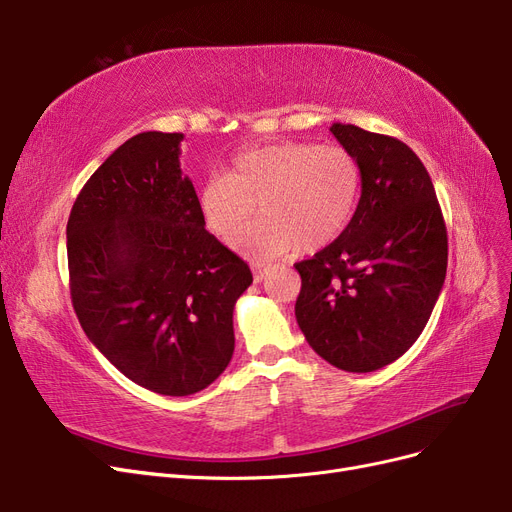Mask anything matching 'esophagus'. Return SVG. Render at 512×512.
<instances>
[{
	"label": "esophagus",
	"instance_id": "esophagus-1",
	"mask_svg": "<svg viewBox=\"0 0 512 512\" xmlns=\"http://www.w3.org/2000/svg\"><path fill=\"white\" fill-rule=\"evenodd\" d=\"M252 271H254V282H262L269 275L271 265H265V262H254Z\"/></svg>",
	"mask_w": 512,
	"mask_h": 512
}]
</instances>
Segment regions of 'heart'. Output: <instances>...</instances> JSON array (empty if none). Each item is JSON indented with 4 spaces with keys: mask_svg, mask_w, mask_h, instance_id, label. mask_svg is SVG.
<instances>
[{
    "mask_svg": "<svg viewBox=\"0 0 512 512\" xmlns=\"http://www.w3.org/2000/svg\"><path fill=\"white\" fill-rule=\"evenodd\" d=\"M361 194V166L342 145L277 141L239 151L228 175H211L198 190L205 228L235 239L252 256L316 252L342 235Z\"/></svg>",
    "mask_w": 512,
    "mask_h": 512,
    "instance_id": "1",
    "label": "heart"
}]
</instances>
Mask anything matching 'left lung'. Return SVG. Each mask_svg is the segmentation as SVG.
<instances>
[{"instance_id": "1", "label": "left lung", "mask_w": 512, "mask_h": 512, "mask_svg": "<svg viewBox=\"0 0 512 512\" xmlns=\"http://www.w3.org/2000/svg\"><path fill=\"white\" fill-rule=\"evenodd\" d=\"M361 166V200L331 245L294 269L299 327L324 361L365 374L423 333L446 277L448 239L431 177L393 136L333 123Z\"/></svg>"}]
</instances>
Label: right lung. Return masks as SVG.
<instances>
[{
	"mask_svg": "<svg viewBox=\"0 0 512 512\" xmlns=\"http://www.w3.org/2000/svg\"><path fill=\"white\" fill-rule=\"evenodd\" d=\"M183 134L143 132L115 149L68 218L70 297L89 342L160 395L207 389L232 359V309L247 262L205 230L181 175Z\"/></svg>",
	"mask_w": 512,
	"mask_h": 512,
	"instance_id": "obj_1",
	"label": "right lung"
}]
</instances>
